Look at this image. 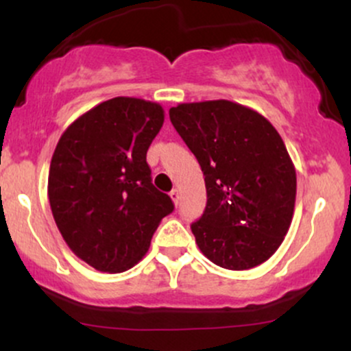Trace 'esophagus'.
Listing matches in <instances>:
<instances>
[{
    "label": "esophagus",
    "mask_w": 351,
    "mask_h": 351,
    "mask_svg": "<svg viewBox=\"0 0 351 351\" xmlns=\"http://www.w3.org/2000/svg\"><path fill=\"white\" fill-rule=\"evenodd\" d=\"M170 198H171V201L175 204H178L180 203V189H171V193H170Z\"/></svg>",
    "instance_id": "obj_1"
}]
</instances>
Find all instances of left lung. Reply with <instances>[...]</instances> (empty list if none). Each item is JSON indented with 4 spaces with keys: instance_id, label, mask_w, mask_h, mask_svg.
Masks as SVG:
<instances>
[{
    "instance_id": "8db88e82",
    "label": "left lung",
    "mask_w": 351,
    "mask_h": 351,
    "mask_svg": "<svg viewBox=\"0 0 351 351\" xmlns=\"http://www.w3.org/2000/svg\"><path fill=\"white\" fill-rule=\"evenodd\" d=\"M170 120L206 183V208L191 224L199 251L229 271L265 263L295 206V168L279 132L259 112L223 99L180 104Z\"/></svg>"
}]
</instances>
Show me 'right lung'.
<instances>
[{"label": "right lung", "instance_id": "1", "mask_svg": "<svg viewBox=\"0 0 351 351\" xmlns=\"http://www.w3.org/2000/svg\"><path fill=\"white\" fill-rule=\"evenodd\" d=\"M163 107L115 97L74 120L51 160L47 196L71 251L100 272L142 261L173 201L152 183L147 152L163 127Z\"/></svg>", "mask_w": 351, "mask_h": 351}]
</instances>
